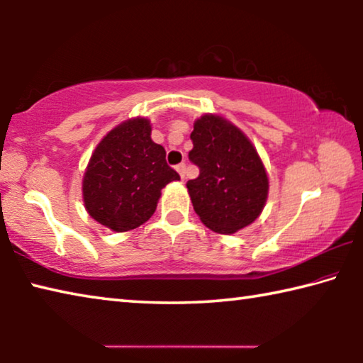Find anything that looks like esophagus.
<instances>
[{"label": "esophagus", "mask_w": 363, "mask_h": 363, "mask_svg": "<svg viewBox=\"0 0 363 363\" xmlns=\"http://www.w3.org/2000/svg\"><path fill=\"white\" fill-rule=\"evenodd\" d=\"M176 169H177V173H179L181 179H182V181H186V163H181V164H177Z\"/></svg>", "instance_id": "34e87169"}]
</instances>
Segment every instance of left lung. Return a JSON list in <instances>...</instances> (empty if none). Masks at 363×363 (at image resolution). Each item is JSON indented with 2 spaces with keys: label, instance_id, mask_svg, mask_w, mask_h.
Returning <instances> with one entry per match:
<instances>
[{
  "label": "left lung",
  "instance_id": "1",
  "mask_svg": "<svg viewBox=\"0 0 363 363\" xmlns=\"http://www.w3.org/2000/svg\"><path fill=\"white\" fill-rule=\"evenodd\" d=\"M189 158L200 168L187 182L194 210L213 232L230 235L253 224L266 206L269 177L253 143L216 113L194 123Z\"/></svg>",
  "mask_w": 363,
  "mask_h": 363
}]
</instances>
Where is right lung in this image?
<instances>
[{
    "instance_id": "add662e5",
    "label": "right lung",
    "mask_w": 363,
    "mask_h": 363,
    "mask_svg": "<svg viewBox=\"0 0 363 363\" xmlns=\"http://www.w3.org/2000/svg\"><path fill=\"white\" fill-rule=\"evenodd\" d=\"M150 134L152 125L145 116L121 121L96 145L84 169L86 211L113 232H128L149 220L162 189L181 179Z\"/></svg>"
}]
</instances>
